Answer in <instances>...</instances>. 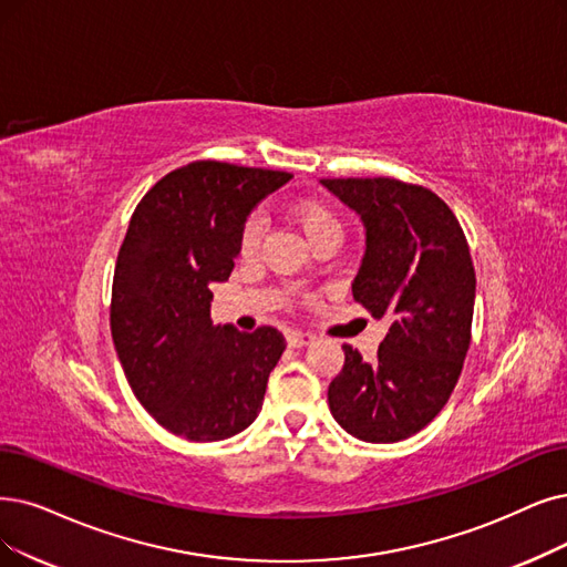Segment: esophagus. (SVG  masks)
Wrapping results in <instances>:
<instances>
[{
  "label": "esophagus",
  "mask_w": 567,
  "mask_h": 567,
  "mask_svg": "<svg viewBox=\"0 0 567 567\" xmlns=\"http://www.w3.org/2000/svg\"><path fill=\"white\" fill-rule=\"evenodd\" d=\"M313 334L311 332H305V330H290L288 334H286V342H288V347H292V349H300V347H309V344H313Z\"/></svg>",
  "instance_id": "1"
}]
</instances>
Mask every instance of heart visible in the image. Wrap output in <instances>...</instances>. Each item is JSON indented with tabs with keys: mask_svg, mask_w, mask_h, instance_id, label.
I'll return each instance as SVG.
<instances>
[{
	"mask_svg": "<svg viewBox=\"0 0 567 567\" xmlns=\"http://www.w3.org/2000/svg\"><path fill=\"white\" fill-rule=\"evenodd\" d=\"M290 212L309 241L319 235H326V233H339L337 216L326 205H321V202L302 199V202H296ZM262 230H265V225H262L260 214H251L246 218V223L241 225V235H239V248L244 256L256 254V248L262 239Z\"/></svg>",
	"mask_w": 567,
	"mask_h": 567,
	"instance_id": "obj_1",
	"label": "heart"
}]
</instances>
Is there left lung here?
Listing matches in <instances>:
<instances>
[{
    "label": "left lung",
    "mask_w": 567,
    "mask_h": 567,
    "mask_svg": "<svg viewBox=\"0 0 567 567\" xmlns=\"http://www.w3.org/2000/svg\"><path fill=\"white\" fill-rule=\"evenodd\" d=\"M321 184L365 225L353 298L391 323L372 362L342 347L330 412L362 442H400L442 412L461 377L477 288L470 246L454 212L423 186L386 176Z\"/></svg>",
    "instance_id": "obj_1"
}]
</instances>
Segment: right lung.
<instances>
[{
    "label": "right lung",
    "instance_id": "1",
    "mask_svg": "<svg viewBox=\"0 0 567 567\" xmlns=\"http://www.w3.org/2000/svg\"><path fill=\"white\" fill-rule=\"evenodd\" d=\"M292 176L197 161L163 176L130 218L111 288V337L132 393L169 433L216 442L262 406L286 339L214 326L212 284L228 281L241 225Z\"/></svg>",
    "mask_w": 567,
    "mask_h": 567
}]
</instances>
